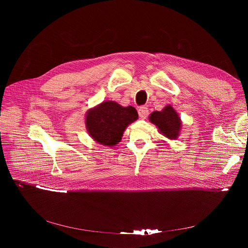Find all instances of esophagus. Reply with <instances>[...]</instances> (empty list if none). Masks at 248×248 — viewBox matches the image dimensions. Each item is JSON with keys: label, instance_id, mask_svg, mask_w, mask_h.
<instances>
[{"label": "esophagus", "instance_id": "obj_1", "mask_svg": "<svg viewBox=\"0 0 248 248\" xmlns=\"http://www.w3.org/2000/svg\"><path fill=\"white\" fill-rule=\"evenodd\" d=\"M148 114H149V110L146 106H141V107L138 109V115L141 119H145Z\"/></svg>", "mask_w": 248, "mask_h": 248}]
</instances>
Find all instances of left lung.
Returning a JSON list of instances; mask_svg holds the SVG:
<instances>
[{"label": "left lung", "mask_w": 248, "mask_h": 248, "mask_svg": "<svg viewBox=\"0 0 248 248\" xmlns=\"http://www.w3.org/2000/svg\"><path fill=\"white\" fill-rule=\"evenodd\" d=\"M149 120L156 124L165 136L170 139H175L179 135L182 124L179 115L172 109L171 106H167L161 112H153Z\"/></svg>", "instance_id": "8db88e82"}]
</instances>
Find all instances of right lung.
Here are the masks:
<instances>
[{"label":"right lung","mask_w":248,"mask_h":248,"mask_svg":"<svg viewBox=\"0 0 248 248\" xmlns=\"http://www.w3.org/2000/svg\"><path fill=\"white\" fill-rule=\"evenodd\" d=\"M138 119L137 111L128 106L122 107L116 102H103L86 116V127L98 143L115 146L120 142L126 126Z\"/></svg>","instance_id":"obj_1"}]
</instances>
